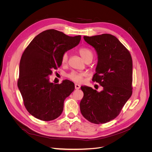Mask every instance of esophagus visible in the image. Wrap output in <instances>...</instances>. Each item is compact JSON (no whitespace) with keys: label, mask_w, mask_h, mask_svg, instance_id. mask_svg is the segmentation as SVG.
<instances>
[{"label":"esophagus","mask_w":152,"mask_h":152,"mask_svg":"<svg viewBox=\"0 0 152 152\" xmlns=\"http://www.w3.org/2000/svg\"><path fill=\"white\" fill-rule=\"evenodd\" d=\"M75 89H80V87H81V86H80V85L79 84H75Z\"/></svg>","instance_id":"1"}]
</instances>
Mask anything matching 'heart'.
Returning a JSON list of instances; mask_svg holds the SVG:
<instances>
[{"instance_id": "obj_1", "label": "heart", "mask_w": 152, "mask_h": 152, "mask_svg": "<svg viewBox=\"0 0 152 152\" xmlns=\"http://www.w3.org/2000/svg\"><path fill=\"white\" fill-rule=\"evenodd\" d=\"M79 53L82 57V58L84 60V61L87 60V59L93 58V53L92 52L88 49V48L86 47H81L78 50ZM68 58V55L66 52H65L61 57V63L63 64H65L67 62ZM86 75L84 73H78V72L73 71L71 73L67 75V77L70 79L71 80L73 81L76 83H81L83 81V77Z\"/></svg>"}]
</instances>
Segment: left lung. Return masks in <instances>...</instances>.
Here are the masks:
<instances>
[{
    "instance_id": "left-lung-1",
    "label": "left lung",
    "mask_w": 152,
    "mask_h": 152,
    "mask_svg": "<svg viewBox=\"0 0 152 152\" xmlns=\"http://www.w3.org/2000/svg\"><path fill=\"white\" fill-rule=\"evenodd\" d=\"M95 50L97 65L92 81L103 90L98 92L81 86L84 97L80 102L83 116L94 124H103L116 118L132 93V60L129 52L114 36L103 34L84 36Z\"/></svg>"
}]
</instances>
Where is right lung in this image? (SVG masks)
I'll use <instances>...</instances> for the list:
<instances>
[{
	"label": "right lung",
	"instance_id": "right-lung-1",
	"mask_svg": "<svg viewBox=\"0 0 152 152\" xmlns=\"http://www.w3.org/2000/svg\"><path fill=\"white\" fill-rule=\"evenodd\" d=\"M81 38L48 29L37 35L24 51L18 87L26 110L35 118L47 121L61 114L64 101L75 90V84L68 79L54 84L49 76L61 66L62 55L77 46Z\"/></svg>",
	"mask_w": 152,
	"mask_h": 152
}]
</instances>
